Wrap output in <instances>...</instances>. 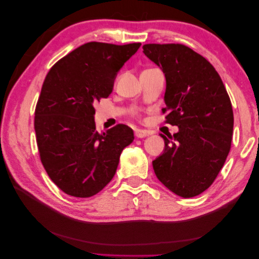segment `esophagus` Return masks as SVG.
<instances>
[{
	"label": "esophagus",
	"mask_w": 259,
	"mask_h": 259,
	"mask_svg": "<svg viewBox=\"0 0 259 259\" xmlns=\"http://www.w3.org/2000/svg\"><path fill=\"white\" fill-rule=\"evenodd\" d=\"M149 135V133L147 131H144V130H135V136L137 138H144L146 136Z\"/></svg>",
	"instance_id": "34e87169"
}]
</instances>
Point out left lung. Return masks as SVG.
Instances as JSON below:
<instances>
[{
	"instance_id": "left-lung-1",
	"label": "left lung",
	"mask_w": 259,
	"mask_h": 259,
	"mask_svg": "<svg viewBox=\"0 0 259 259\" xmlns=\"http://www.w3.org/2000/svg\"><path fill=\"white\" fill-rule=\"evenodd\" d=\"M144 54L166 79L165 123L178 133L160 136L164 152L152 162L154 173L183 198L199 195L214 183L231 148L233 111L215 68L183 44H145Z\"/></svg>"
}]
</instances>
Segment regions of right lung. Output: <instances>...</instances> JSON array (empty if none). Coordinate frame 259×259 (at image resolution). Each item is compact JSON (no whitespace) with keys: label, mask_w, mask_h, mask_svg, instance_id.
I'll use <instances>...</instances> for the list:
<instances>
[{"label":"right lung","mask_w":259,"mask_h":259,"mask_svg":"<svg viewBox=\"0 0 259 259\" xmlns=\"http://www.w3.org/2000/svg\"><path fill=\"white\" fill-rule=\"evenodd\" d=\"M140 45L83 44L45 77L34 112L36 144L46 173L69 195L90 198L103 190L134 140L124 124L99 134L94 105L110 95L116 73Z\"/></svg>","instance_id":"add662e5"}]
</instances>
